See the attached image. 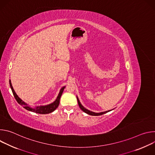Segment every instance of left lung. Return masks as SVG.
I'll return each instance as SVG.
<instances>
[{
  "instance_id": "8db88e82",
  "label": "left lung",
  "mask_w": 155,
  "mask_h": 155,
  "mask_svg": "<svg viewBox=\"0 0 155 155\" xmlns=\"http://www.w3.org/2000/svg\"><path fill=\"white\" fill-rule=\"evenodd\" d=\"M77 101H78V105H79L80 108H81V110H82V111H83L84 113H86V114H88V115H93V116H99V115H103V114H105V113H107V112H110V111H111V110H108V111H105V112H103L95 113V112H91V111H90V110H87V109L85 108H84V107L81 104V103H80V101H79V99H78V97H77Z\"/></svg>"
}]
</instances>
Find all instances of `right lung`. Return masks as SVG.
I'll list each match as a JSON object with an SVG mask.
<instances>
[{"instance_id": "obj_1", "label": "right lung", "mask_w": 155, "mask_h": 155, "mask_svg": "<svg viewBox=\"0 0 155 155\" xmlns=\"http://www.w3.org/2000/svg\"><path fill=\"white\" fill-rule=\"evenodd\" d=\"M9 83H10V87H11V89H12V93L13 94V96H14L15 99L16 100V101L18 102V103L19 104H20L21 105L23 106V107L25 109L29 110V111H31V112H34V113H37V114H48L51 113V112H53L54 111V110H55L58 108V107L59 106V101H60L61 96V95H62V94L63 93V91H64V88H65V86H64V87H62L61 88L60 91H59V94H58V97L56 98V99L53 103L47 105L38 106V107H36L35 108H32V107H29L24 101H22L18 96V95L16 94L15 91L13 90L10 80L9 81Z\"/></svg>"}]
</instances>
